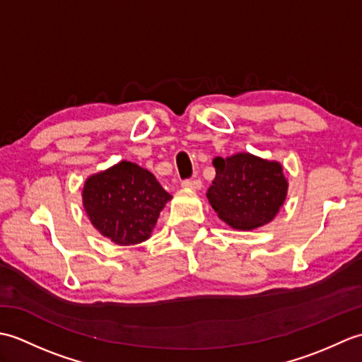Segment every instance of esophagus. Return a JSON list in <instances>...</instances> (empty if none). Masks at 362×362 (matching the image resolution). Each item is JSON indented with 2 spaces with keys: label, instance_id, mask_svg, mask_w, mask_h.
Returning <instances> with one entry per match:
<instances>
[{
  "label": "esophagus",
  "instance_id": "34e87169",
  "mask_svg": "<svg viewBox=\"0 0 362 362\" xmlns=\"http://www.w3.org/2000/svg\"><path fill=\"white\" fill-rule=\"evenodd\" d=\"M182 187L187 188V189H201L202 188V182L201 180H183L182 182Z\"/></svg>",
  "mask_w": 362,
  "mask_h": 362
}]
</instances>
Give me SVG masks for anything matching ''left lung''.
Listing matches in <instances>:
<instances>
[{"instance_id": "1", "label": "left lung", "mask_w": 362, "mask_h": 362, "mask_svg": "<svg viewBox=\"0 0 362 362\" xmlns=\"http://www.w3.org/2000/svg\"><path fill=\"white\" fill-rule=\"evenodd\" d=\"M216 177L206 197L218 218L235 230L266 226L286 201L288 179L281 163L249 152L213 160Z\"/></svg>"}]
</instances>
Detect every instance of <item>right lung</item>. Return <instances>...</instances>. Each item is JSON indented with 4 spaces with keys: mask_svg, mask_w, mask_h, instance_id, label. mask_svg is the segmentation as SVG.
<instances>
[{
    "mask_svg": "<svg viewBox=\"0 0 362 362\" xmlns=\"http://www.w3.org/2000/svg\"><path fill=\"white\" fill-rule=\"evenodd\" d=\"M171 199L156 175L127 160L90 175L82 189V205L91 224L119 245L149 240L160 211Z\"/></svg>",
    "mask_w": 362,
    "mask_h": 362,
    "instance_id": "obj_1",
    "label": "right lung"
}]
</instances>
